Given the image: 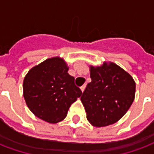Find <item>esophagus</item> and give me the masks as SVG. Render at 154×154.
Returning <instances> with one entry per match:
<instances>
[{"mask_svg": "<svg viewBox=\"0 0 154 154\" xmlns=\"http://www.w3.org/2000/svg\"><path fill=\"white\" fill-rule=\"evenodd\" d=\"M85 88H86V84H84L83 86H82V87H81V90H82V92H83L84 91H85Z\"/></svg>", "mask_w": 154, "mask_h": 154, "instance_id": "1", "label": "esophagus"}]
</instances>
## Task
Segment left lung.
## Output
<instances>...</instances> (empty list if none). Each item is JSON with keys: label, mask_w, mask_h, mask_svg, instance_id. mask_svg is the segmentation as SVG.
I'll list each match as a JSON object with an SVG mask.
<instances>
[{"label": "left lung", "mask_w": 154, "mask_h": 154, "mask_svg": "<svg viewBox=\"0 0 154 154\" xmlns=\"http://www.w3.org/2000/svg\"><path fill=\"white\" fill-rule=\"evenodd\" d=\"M91 82L81 97L87 119L95 127L116 123L131 106L135 97V82L131 75L112 62L90 65Z\"/></svg>", "instance_id": "left-lung-1"}]
</instances>
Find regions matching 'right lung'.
Listing matches in <instances>:
<instances>
[{
	"label": "right lung",
	"mask_w": 154,
	"mask_h": 154,
	"mask_svg": "<svg viewBox=\"0 0 154 154\" xmlns=\"http://www.w3.org/2000/svg\"><path fill=\"white\" fill-rule=\"evenodd\" d=\"M63 57L48 58L33 67L23 82V96L36 117L50 124L63 120L71 105L82 96Z\"/></svg>",
	"instance_id": "1"
}]
</instances>
